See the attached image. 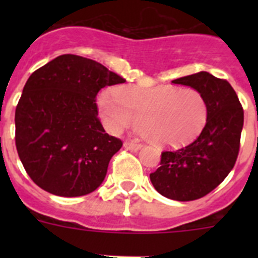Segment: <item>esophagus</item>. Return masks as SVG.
<instances>
[{"instance_id": "34e87169", "label": "esophagus", "mask_w": 258, "mask_h": 258, "mask_svg": "<svg viewBox=\"0 0 258 258\" xmlns=\"http://www.w3.org/2000/svg\"><path fill=\"white\" fill-rule=\"evenodd\" d=\"M124 147L126 150H131V151H138L142 147V145L138 142H134V141H125Z\"/></svg>"}]
</instances>
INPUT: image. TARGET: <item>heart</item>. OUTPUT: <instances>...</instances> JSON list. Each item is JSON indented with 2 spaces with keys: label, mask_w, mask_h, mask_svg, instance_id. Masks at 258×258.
<instances>
[{
  "label": "heart",
  "mask_w": 258,
  "mask_h": 258,
  "mask_svg": "<svg viewBox=\"0 0 258 258\" xmlns=\"http://www.w3.org/2000/svg\"><path fill=\"white\" fill-rule=\"evenodd\" d=\"M98 107L111 131L140 126L147 140L172 147L197 138L208 117L206 99L192 88L122 86L102 92Z\"/></svg>",
  "instance_id": "obj_1"
}]
</instances>
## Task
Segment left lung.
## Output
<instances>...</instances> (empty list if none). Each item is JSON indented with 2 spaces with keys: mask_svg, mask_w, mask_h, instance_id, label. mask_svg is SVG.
I'll return each instance as SVG.
<instances>
[{
  "mask_svg": "<svg viewBox=\"0 0 258 258\" xmlns=\"http://www.w3.org/2000/svg\"><path fill=\"white\" fill-rule=\"evenodd\" d=\"M172 83L198 90L207 102L208 117L194 142L182 149L161 152L160 166L150 174V179L163 197L190 202L213 191L234 168L244 111L226 80L208 72L202 71Z\"/></svg>",
  "mask_w": 258,
  "mask_h": 258,
  "instance_id": "obj_1",
  "label": "left lung"
}]
</instances>
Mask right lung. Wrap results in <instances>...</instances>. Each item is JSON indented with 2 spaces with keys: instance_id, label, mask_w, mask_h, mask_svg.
Returning <instances> with one entry per match:
<instances>
[{
  "instance_id": "add662e5",
  "label": "right lung",
  "mask_w": 258,
  "mask_h": 258,
  "mask_svg": "<svg viewBox=\"0 0 258 258\" xmlns=\"http://www.w3.org/2000/svg\"><path fill=\"white\" fill-rule=\"evenodd\" d=\"M125 80L98 61L64 54L27 80L15 109V145L27 174L58 197L99 187L122 142L104 132L95 98Z\"/></svg>"
}]
</instances>
